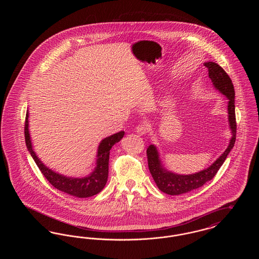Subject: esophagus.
<instances>
[{
    "instance_id": "obj_1",
    "label": "esophagus",
    "mask_w": 259,
    "mask_h": 259,
    "mask_svg": "<svg viewBox=\"0 0 259 259\" xmlns=\"http://www.w3.org/2000/svg\"><path fill=\"white\" fill-rule=\"evenodd\" d=\"M148 131V127L145 125V124H141V125H138L136 127V132L139 134V135H145Z\"/></svg>"
}]
</instances>
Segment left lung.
<instances>
[{
    "label": "left lung",
    "mask_w": 259,
    "mask_h": 259,
    "mask_svg": "<svg viewBox=\"0 0 259 259\" xmlns=\"http://www.w3.org/2000/svg\"><path fill=\"white\" fill-rule=\"evenodd\" d=\"M208 68L209 77L213 87L219 90L222 95L228 99V122L231 130V139L227 148L222 155L208 168L200 172L180 175L168 171L161 162L158 149L154 145H150L147 149L148 169L157 187L162 192L169 195H180L197 189L207 182L210 181L226 159L230 150L234 147L236 141V116H235V90L229 75L225 73L220 65L214 62H206L204 64Z\"/></svg>",
    "instance_id": "obj_1"
}]
</instances>
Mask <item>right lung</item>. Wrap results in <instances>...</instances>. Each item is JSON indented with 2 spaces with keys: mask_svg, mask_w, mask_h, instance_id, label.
Segmentation results:
<instances>
[{
  "mask_svg": "<svg viewBox=\"0 0 259 259\" xmlns=\"http://www.w3.org/2000/svg\"><path fill=\"white\" fill-rule=\"evenodd\" d=\"M25 142L27 148L36 162L38 169L45 178L51 185L58 190L70 194L72 196L78 198H87L98 194L103 190L108 181L109 176V159L110 150L114 144L118 143L124 136V131H120L116 134L103 139L99 144L97 150L96 167L94 170L83 178H72L54 172L48 166H46L37 157L31 141V136L29 132V112L27 111L25 119Z\"/></svg>",
  "mask_w": 259,
  "mask_h": 259,
  "instance_id": "1",
  "label": "right lung"
}]
</instances>
